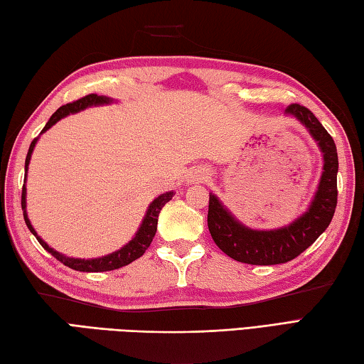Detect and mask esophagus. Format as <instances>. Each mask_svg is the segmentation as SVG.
<instances>
[{
    "instance_id": "obj_1",
    "label": "esophagus",
    "mask_w": 364,
    "mask_h": 364,
    "mask_svg": "<svg viewBox=\"0 0 364 364\" xmlns=\"http://www.w3.org/2000/svg\"><path fill=\"white\" fill-rule=\"evenodd\" d=\"M208 180V170L202 168V167H197V168H192L189 175H188V181L196 184V183H205Z\"/></svg>"
}]
</instances>
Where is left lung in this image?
I'll list each match as a JSON object with an SVG mask.
<instances>
[{
    "instance_id": "obj_1",
    "label": "left lung",
    "mask_w": 364,
    "mask_h": 364,
    "mask_svg": "<svg viewBox=\"0 0 364 364\" xmlns=\"http://www.w3.org/2000/svg\"><path fill=\"white\" fill-rule=\"evenodd\" d=\"M288 117L299 120L318 144L323 166L318 189L297 219L280 228L255 230L235 218L219 197L210 192L208 228L219 249L230 258L255 266L282 264L294 259L318 239L333 219L338 200L336 145L322 123L305 106L286 107Z\"/></svg>"
}]
</instances>
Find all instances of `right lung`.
I'll use <instances>...</instances> for the list:
<instances>
[{"mask_svg":"<svg viewBox=\"0 0 364 364\" xmlns=\"http://www.w3.org/2000/svg\"><path fill=\"white\" fill-rule=\"evenodd\" d=\"M111 103H114V100L109 98V97L90 94V95H86L84 98L76 100V102H73V103L60 106L59 109L51 115L50 120L46 122V125L43 127L41 134H43L45 131H48L53 125H56V123L60 119L67 117V115L81 112V111L87 109V107H92V106H105V105H111ZM37 141H38V137H36L34 141L31 142L28 154H26L25 184H23V191H21V210H23V218H25V222H26L29 231L36 236V239L38 242H41L43 249L48 253H51L53 257L59 259L60 262H64L65 266H68L70 269H75V270H80V272H107V270H114V269H120L123 266H128L129 262H133L134 259L141 258L142 255L145 253V250L150 247L154 235H156L158 218H159V213L162 210V206H164L168 202V200H172V197L175 196V192L173 191L164 192V194H161L153 200V202L149 205V208H146L142 223L139 225L136 235L131 237V241L123 245L122 249L115 250L109 255H105V257H100V258L84 259V258L67 257V255H63L60 252L54 250L53 247H50L41 236L37 235V231L34 230V227L31 225V220H29L28 213H26V176H28V167H29L31 154H33V151H34V146H36Z\"/></svg>","mask_w":364,"mask_h":364,"instance_id":"1","label":"right lung"}]
</instances>
